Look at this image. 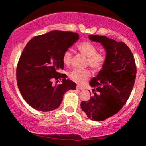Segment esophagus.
Wrapping results in <instances>:
<instances>
[{
  "instance_id": "obj_1",
  "label": "esophagus",
  "mask_w": 146,
  "mask_h": 146,
  "mask_svg": "<svg viewBox=\"0 0 146 146\" xmlns=\"http://www.w3.org/2000/svg\"><path fill=\"white\" fill-rule=\"evenodd\" d=\"M77 89H80V90H84V87H82V86H77Z\"/></svg>"
}]
</instances>
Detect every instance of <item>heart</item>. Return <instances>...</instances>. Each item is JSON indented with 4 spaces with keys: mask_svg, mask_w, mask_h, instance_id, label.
<instances>
[{
    "mask_svg": "<svg viewBox=\"0 0 146 146\" xmlns=\"http://www.w3.org/2000/svg\"><path fill=\"white\" fill-rule=\"evenodd\" d=\"M78 51L87 58V64L94 71H98L102 67L105 62V56L102 53H97V47L95 44L89 41H84L80 43L78 46ZM71 51L66 50L62 56L63 62L66 65H70L72 62ZM91 76V72L89 69H74L68 74V77L72 81L78 84H84Z\"/></svg>",
    "mask_w": 146,
    "mask_h": 146,
    "instance_id": "heart-1",
    "label": "heart"
}]
</instances>
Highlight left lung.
<instances>
[{"label": "left lung", "instance_id": "obj_1", "mask_svg": "<svg viewBox=\"0 0 146 146\" xmlns=\"http://www.w3.org/2000/svg\"><path fill=\"white\" fill-rule=\"evenodd\" d=\"M89 38L103 45L106 56L102 70L90 82L92 96L88 101L82 102L81 108L91 120L104 121L126 103L136 78V64L131 51L123 42L96 35H90Z\"/></svg>", "mask_w": 146, "mask_h": 146}]
</instances>
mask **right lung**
Masks as SVG:
<instances>
[{
    "label": "right lung",
    "mask_w": 146,
    "mask_h": 146,
    "mask_svg": "<svg viewBox=\"0 0 146 146\" xmlns=\"http://www.w3.org/2000/svg\"><path fill=\"white\" fill-rule=\"evenodd\" d=\"M78 38L77 33L55 30L34 37L25 46L17 64L16 80L23 99L34 109H56L64 94L76 88L75 83L60 71L64 65V53ZM60 80L62 84H52Z\"/></svg>",
    "instance_id": "add662e5"
}]
</instances>
